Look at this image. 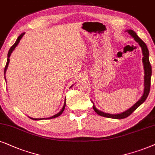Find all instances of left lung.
Instances as JSON below:
<instances>
[{
  "mask_svg": "<svg viewBox=\"0 0 155 155\" xmlns=\"http://www.w3.org/2000/svg\"><path fill=\"white\" fill-rule=\"evenodd\" d=\"M125 32H127L129 35H130L132 38H134V40H135L136 42L139 44L140 47H141L142 49V55H143V57H142V63H143L144 74H145V76H144V91H143V94H142V96L141 98H140V100H138L131 107V108L127 109V110L124 111V112H122L120 113H117V114H110V113H104L101 110H99L98 109H97L96 108L94 102L91 101L93 104H94L93 108H94V110H95V112L98 113V115H101V116L110 117V118L123 119V118H125V117H128L130 115L132 114V113H133L134 111H135L136 109L140 106V105L142 104L145 101V100L147 98L148 95H149L150 90V84H150V81H151V76H152V67L150 63L149 50H148L147 45H146L145 43L137 36V35L136 34L135 31L132 30H125Z\"/></svg>",
  "mask_w": 155,
  "mask_h": 155,
  "instance_id": "obj_1",
  "label": "left lung"
}]
</instances>
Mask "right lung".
I'll return each mask as SVG.
<instances>
[{
    "instance_id": "1",
    "label": "right lung",
    "mask_w": 155,
    "mask_h": 155,
    "mask_svg": "<svg viewBox=\"0 0 155 155\" xmlns=\"http://www.w3.org/2000/svg\"><path fill=\"white\" fill-rule=\"evenodd\" d=\"M24 35H25V32L22 33V34L20 35L19 37H18V39H17V40H16V42H15V44H14V45H13V46L10 47V49H9V51H8V59H7V63H6L5 69H4V75H5V73H6V71H7L8 64H9L10 57V55H11V53L13 52V51L14 50V49H15V47L18 46V45L19 44L20 40H21L22 38V37H23ZM5 76V80H6V79H5V76ZM72 86H73V85H71V87H72ZM71 87H70V88H71ZM65 106H66V99L64 100V106H63V107H62V108H61V110L60 111H59V112L58 113H57V114H55L54 115H53V116H51V117H46V118H33V117H30V118L32 119V120H42V119H51V118H54V117H57L59 116V115H60L61 114V113H63V111H64V108H65Z\"/></svg>"
}]
</instances>
